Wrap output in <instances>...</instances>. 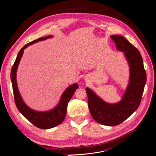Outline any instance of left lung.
Returning a JSON list of instances; mask_svg holds the SVG:
<instances>
[{"instance_id": "1", "label": "left lung", "mask_w": 156, "mask_h": 156, "mask_svg": "<svg viewBox=\"0 0 156 156\" xmlns=\"http://www.w3.org/2000/svg\"><path fill=\"white\" fill-rule=\"evenodd\" d=\"M116 49L124 52L129 65V84L119 103L111 104L99 98L91 89L86 88L90 112L96 122L105 126H117L126 120L137 109L141 101L146 73L140 52L135 46L120 35H112Z\"/></svg>"}]
</instances>
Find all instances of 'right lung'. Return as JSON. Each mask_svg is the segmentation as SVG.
Instances as JSON below:
<instances>
[{
    "label": "right lung",
    "instance_id": "add662e5",
    "mask_svg": "<svg viewBox=\"0 0 156 156\" xmlns=\"http://www.w3.org/2000/svg\"><path fill=\"white\" fill-rule=\"evenodd\" d=\"M52 36L49 35L44 37H40L37 40L32 41L23 47L19 52L17 56L15 62H14L12 66L10 75L14 100H15V103L17 109L33 125H34L38 128L44 129L52 128V127L60 124L64 121L66 115L68 102L71 100V98H72L75 90L79 88L78 84L77 83L73 84L72 85H70L65 90L62 96H61L59 103L53 109L45 112L36 111L30 108L23 101L20 92L18 90L16 80V72L18 65L20 64V60L23 56V52H24V49L29 45L34 44L36 42L43 41L48 38H50Z\"/></svg>",
    "mask_w": 156,
    "mask_h": 156
}]
</instances>
